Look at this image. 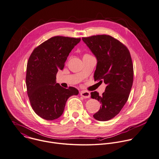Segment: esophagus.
Returning <instances> with one entry per match:
<instances>
[{"label": "esophagus", "mask_w": 159, "mask_h": 159, "mask_svg": "<svg viewBox=\"0 0 159 159\" xmlns=\"http://www.w3.org/2000/svg\"><path fill=\"white\" fill-rule=\"evenodd\" d=\"M80 95L82 96V97H83L84 98H89L90 97V92H88V91H85V90H82V91H80Z\"/></svg>", "instance_id": "34e87169"}]
</instances>
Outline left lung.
<instances>
[{
    "instance_id": "left-lung-1",
    "label": "left lung",
    "mask_w": 159,
    "mask_h": 159,
    "mask_svg": "<svg viewBox=\"0 0 159 159\" xmlns=\"http://www.w3.org/2000/svg\"><path fill=\"white\" fill-rule=\"evenodd\" d=\"M82 40L97 59L94 80L107 85L102 96L96 91L90 93L101 104L93 117L107 121L120 112L128 100L134 79L131 56L124 44L110 35L83 37Z\"/></svg>"
}]
</instances>
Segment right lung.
<instances>
[{
    "label": "right lung",
    "instance_id": "1",
    "mask_svg": "<svg viewBox=\"0 0 159 159\" xmlns=\"http://www.w3.org/2000/svg\"><path fill=\"white\" fill-rule=\"evenodd\" d=\"M80 40L52 37L36 47L29 59L26 72L28 97L35 114L45 120L59 118L67 99L79 94L77 89H65L57 83L56 75L64 69L69 53Z\"/></svg>",
    "mask_w": 159,
    "mask_h": 159
}]
</instances>
